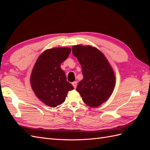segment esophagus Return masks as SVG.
<instances>
[{
    "label": "esophagus",
    "mask_w": 150,
    "mask_h": 150,
    "mask_svg": "<svg viewBox=\"0 0 150 150\" xmlns=\"http://www.w3.org/2000/svg\"><path fill=\"white\" fill-rule=\"evenodd\" d=\"M72 86H73V87L74 88H76V87H77V82H76V81H74V82L72 83Z\"/></svg>",
    "instance_id": "esophagus-1"
}]
</instances>
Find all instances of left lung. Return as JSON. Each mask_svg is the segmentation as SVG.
Listing matches in <instances>:
<instances>
[{
    "label": "left lung",
    "instance_id": "left-lung-1",
    "mask_svg": "<svg viewBox=\"0 0 150 150\" xmlns=\"http://www.w3.org/2000/svg\"><path fill=\"white\" fill-rule=\"evenodd\" d=\"M72 54L82 67L83 79L76 90L88 106H99L110 97L115 86L114 71L104 54L96 47L77 45Z\"/></svg>",
    "mask_w": 150,
    "mask_h": 150
}]
</instances>
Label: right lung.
I'll return each instance as SVG.
<instances>
[{
	"label": "right lung",
	"mask_w": 150,
	"mask_h": 150,
	"mask_svg": "<svg viewBox=\"0 0 150 150\" xmlns=\"http://www.w3.org/2000/svg\"><path fill=\"white\" fill-rule=\"evenodd\" d=\"M71 51L69 47L46 50L39 56L32 71V89L36 96L50 107H56L64 103L67 92L74 89L61 68V64L69 56Z\"/></svg>",
	"instance_id": "right-lung-1"
}]
</instances>
